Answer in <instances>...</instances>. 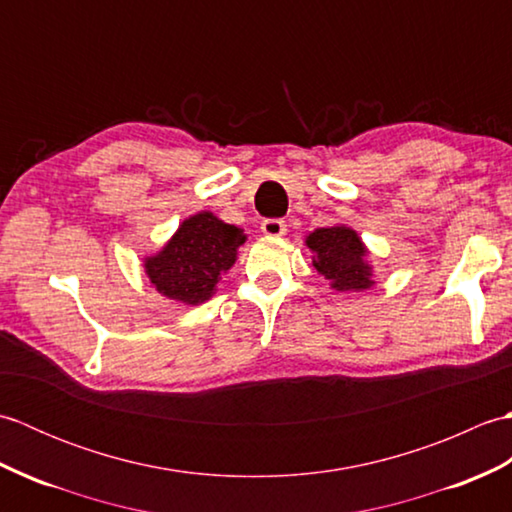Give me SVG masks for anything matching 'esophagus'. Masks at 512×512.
<instances>
[{
  "label": "esophagus",
  "mask_w": 512,
  "mask_h": 512,
  "mask_svg": "<svg viewBox=\"0 0 512 512\" xmlns=\"http://www.w3.org/2000/svg\"><path fill=\"white\" fill-rule=\"evenodd\" d=\"M262 233L266 237H281L286 235V222L284 220H264L262 222Z\"/></svg>",
  "instance_id": "obj_1"
}]
</instances>
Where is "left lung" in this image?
<instances>
[{
  "label": "left lung",
  "mask_w": 512,
  "mask_h": 512,
  "mask_svg": "<svg viewBox=\"0 0 512 512\" xmlns=\"http://www.w3.org/2000/svg\"><path fill=\"white\" fill-rule=\"evenodd\" d=\"M306 244L314 253L312 266L319 270V275L330 279L334 290L361 292L374 286L372 266L365 262L367 248L352 228H317L306 237Z\"/></svg>",
  "instance_id": "8db88e82"
}]
</instances>
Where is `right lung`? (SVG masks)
<instances>
[{
    "label": "right lung",
    "mask_w": 512,
    "mask_h": 512,
    "mask_svg": "<svg viewBox=\"0 0 512 512\" xmlns=\"http://www.w3.org/2000/svg\"><path fill=\"white\" fill-rule=\"evenodd\" d=\"M244 242L242 228L202 211L184 220L158 255L145 259L147 277L165 297L198 306L213 295Z\"/></svg>",
    "instance_id": "1"
}]
</instances>
